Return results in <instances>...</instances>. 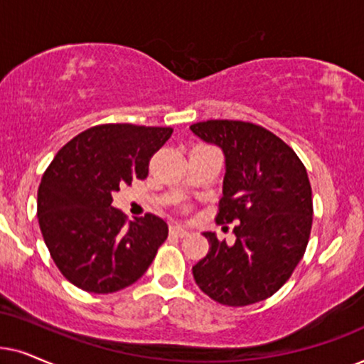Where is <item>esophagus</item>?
<instances>
[{"label":"esophagus","instance_id":"34e87169","mask_svg":"<svg viewBox=\"0 0 364 364\" xmlns=\"http://www.w3.org/2000/svg\"><path fill=\"white\" fill-rule=\"evenodd\" d=\"M169 232H171L173 236H178V238H185V236H188V231L185 226H179V225H174L169 228Z\"/></svg>","mask_w":364,"mask_h":364}]
</instances>
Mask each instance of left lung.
<instances>
[{
    "mask_svg": "<svg viewBox=\"0 0 364 364\" xmlns=\"http://www.w3.org/2000/svg\"><path fill=\"white\" fill-rule=\"evenodd\" d=\"M191 132L225 153L216 223H236L232 245L206 231L210 251L193 266L196 284L226 306L273 296L293 274L313 225L306 168L283 139L259 124L208 119Z\"/></svg>",
    "mask_w": 364,
    "mask_h": 364,
    "instance_id": "left-lung-1",
    "label": "left lung"
}]
</instances>
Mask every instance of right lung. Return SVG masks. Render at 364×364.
Listing matches in <instances>:
<instances>
[{
	"instance_id": "right-lung-1",
	"label": "right lung",
	"mask_w": 364,
	"mask_h": 364,
	"mask_svg": "<svg viewBox=\"0 0 364 364\" xmlns=\"http://www.w3.org/2000/svg\"><path fill=\"white\" fill-rule=\"evenodd\" d=\"M173 128L98 124L68 141L43 174L38 221L61 274L88 293L119 291L146 273L168 225L146 213L126 221L113 193L148 176L149 159Z\"/></svg>"
}]
</instances>
